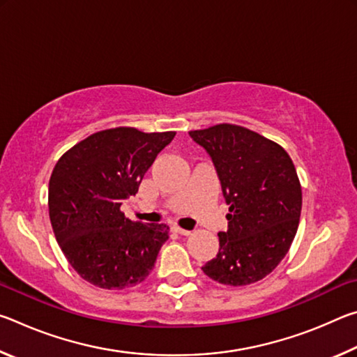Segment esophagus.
I'll return each instance as SVG.
<instances>
[{"instance_id": "1", "label": "esophagus", "mask_w": 357, "mask_h": 357, "mask_svg": "<svg viewBox=\"0 0 357 357\" xmlns=\"http://www.w3.org/2000/svg\"><path fill=\"white\" fill-rule=\"evenodd\" d=\"M173 231L178 233V234H183V236H189V234H190L189 229H184V228H179V227H173Z\"/></svg>"}]
</instances>
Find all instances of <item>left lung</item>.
<instances>
[{"mask_svg": "<svg viewBox=\"0 0 357 357\" xmlns=\"http://www.w3.org/2000/svg\"><path fill=\"white\" fill-rule=\"evenodd\" d=\"M189 135L213 159L229 206L219 253L203 273L229 287L264 279L287 255L298 231L302 190L291 157L280 144L236 124Z\"/></svg>", "mask_w": 357, "mask_h": 357, "instance_id": "8db88e82", "label": "left lung"}]
</instances>
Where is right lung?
<instances>
[{
    "instance_id": "1",
    "label": "right lung",
    "mask_w": 357,
    "mask_h": 357,
    "mask_svg": "<svg viewBox=\"0 0 357 357\" xmlns=\"http://www.w3.org/2000/svg\"><path fill=\"white\" fill-rule=\"evenodd\" d=\"M176 132L114 128L96 132L61 155L48 183V214L77 274L104 289L142 283L168 239L165 223L132 222L121 204Z\"/></svg>"
}]
</instances>
